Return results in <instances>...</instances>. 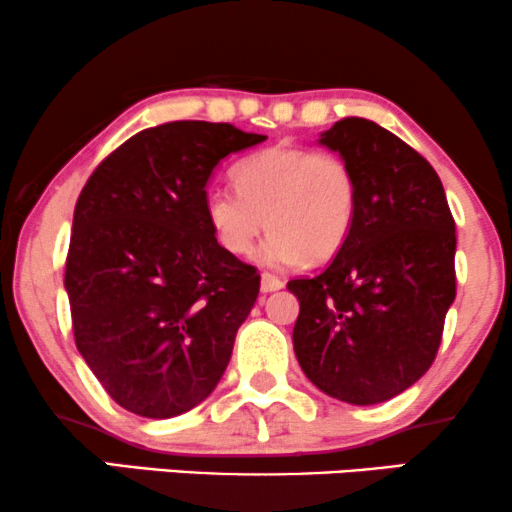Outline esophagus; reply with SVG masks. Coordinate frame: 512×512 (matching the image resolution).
Masks as SVG:
<instances>
[{
  "label": "esophagus",
  "instance_id": "1",
  "mask_svg": "<svg viewBox=\"0 0 512 512\" xmlns=\"http://www.w3.org/2000/svg\"><path fill=\"white\" fill-rule=\"evenodd\" d=\"M283 281L274 274H262V293H274V290H281Z\"/></svg>",
  "mask_w": 512,
  "mask_h": 512
}]
</instances>
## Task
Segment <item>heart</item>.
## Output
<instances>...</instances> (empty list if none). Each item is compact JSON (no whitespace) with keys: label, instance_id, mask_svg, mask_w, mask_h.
Instances as JSON below:
<instances>
[{"label":"heart","instance_id":"1","mask_svg":"<svg viewBox=\"0 0 512 512\" xmlns=\"http://www.w3.org/2000/svg\"><path fill=\"white\" fill-rule=\"evenodd\" d=\"M236 189L205 193L203 212L212 236L234 257L255 248L267 267H293L302 260L326 262L345 248L359 210L354 167L333 151L271 146L234 170Z\"/></svg>","mask_w":512,"mask_h":512}]
</instances>
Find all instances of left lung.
<instances>
[{
    "label": "left lung",
    "instance_id": "8db88e82",
    "mask_svg": "<svg viewBox=\"0 0 512 512\" xmlns=\"http://www.w3.org/2000/svg\"><path fill=\"white\" fill-rule=\"evenodd\" d=\"M319 141L354 167L359 210L333 262L288 281L295 357L328 397L380 404L437 357L456 297V224L432 165L385 127L345 118Z\"/></svg>",
    "mask_w": 512,
    "mask_h": 512
}]
</instances>
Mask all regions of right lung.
I'll return each mask as SVG.
<instances>
[{"label":"right lung","mask_w":512,"mask_h":512,"mask_svg":"<svg viewBox=\"0 0 512 512\" xmlns=\"http://www.w3.org/2000/svg\"><path fill=\"white\" fill-rule=\"evenodd\" d=\"M267 137L229 122L144 129L77 198L66 260L75 345L122 409L172 418L208 399L260 293L205 222L219 160Z\"/></svg>","instance_id":"add662e5"}]
</instances>
